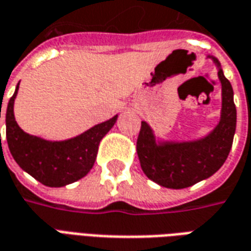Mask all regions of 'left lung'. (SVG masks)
Listing matches in <instances>:
<instances>
[{"mask_svg": "<svg viewBox=\"0 0 251 251\" xmlns=\"http://www.w3.org/2000/svg\"><path fill=\"white\" fill-rule=\"evenodd\" d=\"M215 64L222 86L221 117L216 126L194 140H167L142 121L137 140V154L144 174L161 187L181 189L208 179L226 161L237 127V109L231 83L223 74L219 60L207 55Z\"/></svg>", "mask_w": 251, "mask_h": 251, "instance_id": "8db88e82", "label": "left lung"}]
</instances>
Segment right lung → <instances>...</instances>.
I'll use <instances>...</instances> for the list:
<instances>
[{
  "mask_svg": "<svg viewBox=\"0 0 251 251\" xmlns=\"http://www.w3.org/2000/svg\"><path fill=\"white\" fill-rule=\"evenodd\" d=\"M20 83L6 107V141L20 168L47 187H64L84 177L91 171L100 140L114 126L118 115L100 122L82 134L52 141L24 131L14 118V99ZM1 118V107H0Z\"/></svg>",
  "mask_w": 251,
  "mask_h": 251,
  "instance_id": "obj_1",
  "label": "right lung"
}]
</instances>
